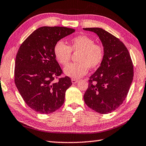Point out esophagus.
Here are the masks:
<instances>
[{
	"mask_svg": "<svg viewBox=\"0 0 146 146\" xmlns=\"http://www.w3.org/2000/svg\"><path fill=\"white\" fill-rule=\"evenodd\" d=\"M78 82V80H76V79H71V82H72V84H76L77 82Z\"/></svg>",
	"mask_w": 146,
	"mask_h": 146,
	"instance_id": "obj_1",
	"label": "esophagus"
}]
</instances>
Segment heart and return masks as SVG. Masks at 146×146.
Returning a JSON list of instances; mask_svg holds the SVG:
<instances>
[{
    "label": "heart",
    "instance_id": "obj_1",
    "mask_svg": "<svg viewBox=\"0 0 146 146\" xmlns=\"http://www.w3.org/2000/svg\"><path fill=\"white\" fill-rule=\"evenodd\" d=\"M71 52H80L76 63H71L64 68V73L71 78L78 79L86 75L88 68L94 69L101 64L104 58V49L100 45L85 35H79L71 38L66 45L61 41L56 43L54 54L60 64L66 66L69 63Z\"/></svg>",
    "mask_w": 146,
    "mask_h": 146
}]
</instances>
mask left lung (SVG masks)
I'll return each instance as SVG.
<instances>
[{
  "label": "left lung",
  "instance_id": "8db88e82",
  "mask_svg": "<svg viewBox=\"0 0 146 146\" xmlns=\"http://www.w3.org/2000/svg\"><path fill=\"white\" fill-rule=\"evenodd\" d=\"M98 35L104 47L101 66L90 76L84 99L87 106L101 114L116 110L126 98L133 77V67L127 47L119 39L100 28H87Z\"/></svg>",
  "mask_w": 146,
  "mask_h": 146
}]
</instances>
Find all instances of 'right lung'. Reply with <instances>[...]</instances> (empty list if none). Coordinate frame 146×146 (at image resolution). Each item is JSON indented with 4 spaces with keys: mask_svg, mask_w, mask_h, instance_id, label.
<instances>
[{
    "mask_svg": "<svg viewBox=\"0 0 146 146\" xmlns=\"http://www.w3.org/2000/svg\"><path fill=\"white\" fill-rule=\"evenodd\" d=\"M75 31L67 27H40L19 48L14 82L26 104L36 112L53 113L64 103L66 91L72 82L68 76L56 82L62 71L54 56V47L61 38Z\"/></svg>",
    "mask_w": 146,
    "mask_h": 146,
    "instance_id": "right-lung-1",
    "label": "right lung"
}]
</instances>
